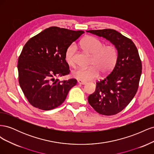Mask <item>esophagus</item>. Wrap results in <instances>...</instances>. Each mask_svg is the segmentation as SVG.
<instances>
[{"label":"esophagus","mask_w":154,"mask_h":154,"mask_svg":"<svg viewBox=\"0 0 154 154\" xmlns=\"http://www.w3.org/2000/svg\"><path fill=\"white\" fill-rule=\"evenodd\" d=\"M78 83L80 85H85L87 83L86 82H83V81H82V80H78Z\"/></svg>","instance_id":"34e87169"}]
</instances>
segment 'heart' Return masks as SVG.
<instances>
[{"mask_svg":"<svg viewBox=\"0 0 154 154\" xmlns=\"http://www.w3.org/2000/svg\"><path fill=\"white\" fill-rule=\"evenodd\" d=\"M81 47L88 53L92 54V65L88 68H77L71 72V76L83 82L94 80L97 77L99 71L105 74L112 70L118 60V53L114 45L103 46V43L92 36H87L81 41ZM76 46L70 45L65 53V60L71 66H74V54Z\"/></svg>","mask_w":154,"mask_h":154,"instance_id":"b5f03b06","label":"heart"}]
</instances>
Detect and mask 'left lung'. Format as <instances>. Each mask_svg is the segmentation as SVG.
<instances>
[{"label":"left lung","mask_w":154,"mask_h":154,"mask_svg":"<svg viewBox=\"0 0 154 154\" xmlns=\"http://www.w3.org/2000/svg\"><path fill=\"white\" fill-rule=\"evenodd\" d=\"M110 41L117 49L118 60L112 71L96 82L88 101L97 112L105 116L119 113L136 95L142 72L138 51L133 42L111 29L86 31Z\"/></svg>","instance_id":"8db88e82"}]
</instances>
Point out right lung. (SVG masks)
<instances>
[{
	"mask_svg": "<svg viewBox=\"0 0 154 154\" xmlns=\"http://www.w3.org/2000/svg\"><path fill=\"white\" fill-rule=\"evenodd\" d=\"M83 31L51 27L29 39L18 60L19 84L32 106L44 110L57 108L76 85L75 79L60 81L69 74L65 53Z\"/></svg>",
	"mask_w": 154,
	"mask_h": 154,
	"instance_id": "right-lung-1",
	"label": "right lung"
}]
</instances>
